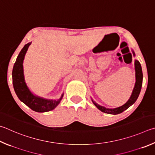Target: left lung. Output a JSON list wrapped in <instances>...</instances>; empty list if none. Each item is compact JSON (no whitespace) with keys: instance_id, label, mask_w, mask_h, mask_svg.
Wrapping results in <instances>:
<instances>
[{"instance_id":"1","label":"left lung","mask_w":155,"mask_h":155,"mask_svg":"<svg viewBox=\"0 0 155 155\" xmlns=\"http://www.w3.org/2000/svg\"><path fill=\"white\" fill-rule=\"evenodd\" d=\"M133 54L135 56V53L134 51H132ZM135 70H136V83H135V86L133 91L130 98L129 100L124 105H123L120 107H118L116 108L113 109H110L106 108L105 107L100 106L97 104V103H95L94 100H92V102L94 103V104L97 107V108L104 113L107 114H118L125 111V110L127 109L129 106H131L132 104L136 102L137 97H138L140 91H141L142 85V79H143V74H142V70L141 64L139 62V61L135 60Z\"/></svg>"}]
</instances>
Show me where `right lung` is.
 <instances>
[{
    "instance_id": "add662e5",
    "label": "right lung",
    "mask_w": 155,
    "mask_h": 155,
    "mask_svg": "<svg viewBox=\"0 0 155 155\" xmlns=\"http://www.w3.org/2000/svg\"><path fill=\"white\" fill-rule=\"evenodd\" d=\"M31 43L25 45L23 49L19 53L15 62L14 64L12 72L13 88L17 96L20 101L28 106L32 110L38 112H48L52 110L60 104L64 96V94H62L58 100H52L36 96L30 91L25 82L23 62L25 55Z\"/></svg>"
}]
</instances>
